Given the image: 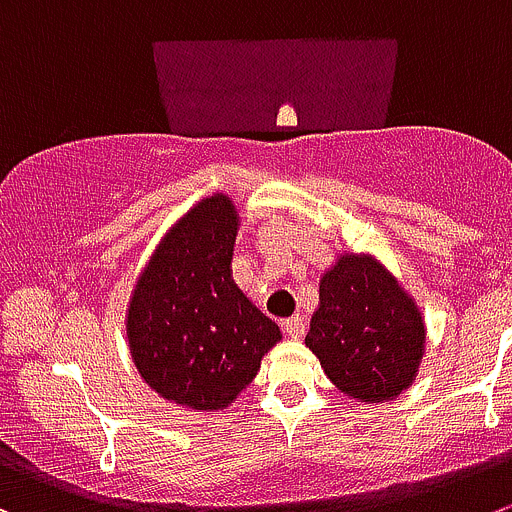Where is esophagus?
Here are the masks:
<instances>
[{
    "mask_svg": "<svg viewBox=\"0 0 512 512\" xmlns=\"http://www.w3.org/2000/svg\"><path fill=\"white\" fill-rule=\"evenodd\" d=\"M304 329H306V324H304V319H301L299 314L289 316V319L284 321V332L289 334L291 339H299L301 334H304Z\"/></svg>",
    "mask_w": 512,
    "mask_h": 512,
    "instance_id": "1",
    "label": "esophagus"
}]
</instances>
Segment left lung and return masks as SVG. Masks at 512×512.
<instances>
[{
    "label": "left lung",
    "mask_w": 512,
    "mask_h": 512,
    "mask_svg": "<svg viewBox=\"0 0 512 512\" xmlns=\"http://www.w3.org/2000/svg\"><path fill=\"white\" fill-rule=\"evenodd\" d=\"M306 347L344 394L369 405L410 387L425 324L415 301L377 261L342 256L319 284Z\"/></svg>",
    "instance_id": "left-lung-1"
}]
</instances>
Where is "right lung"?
<instances>
[{"instance_id": "1", "label": "right lung", "mask_w": 512, "mask_h": 512, "mask_svg": "<svg viewBox=\"0 0 512 512\" xmlns=\"http://www.w3.org/2000/svg\"><path fill=\"white\" fill-rule=\"evenodd\" d=\"M236 208L206 198L155 248L133 291L128 339L145 382L175 405L221 410L281 339L231 279Z\"/></svg>"}]
</instances>
